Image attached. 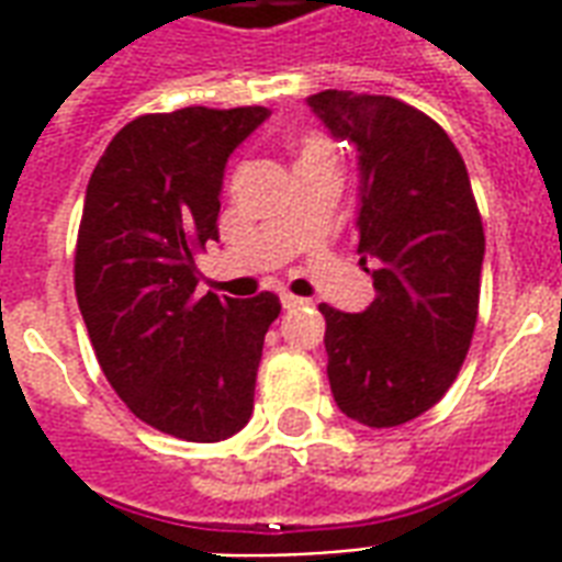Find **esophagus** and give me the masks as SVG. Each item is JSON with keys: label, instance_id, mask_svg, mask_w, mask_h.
<instances>
[{"label": "esophagus", "instance_id": "obj_1", "mask_svg": "<svg viewBox=\"0 0 562 562\" xmlns=\"http://www.w3.org/2000/svg\"><path fill=\"white\" fill-rule=\"evenodd\" d=\"M280 300H282V310H300L303 303H310V300L297 297V294H291V291H282Z\"/></svg>", "mask_w": 562, "mask_h": 562}]
</instances>
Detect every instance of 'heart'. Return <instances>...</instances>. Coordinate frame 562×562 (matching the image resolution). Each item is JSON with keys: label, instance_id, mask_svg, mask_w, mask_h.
<instances>
[{"label": "heart", "instance_id": "1", "mask_svg": "<svg viewBox=\"0 0 562 562\" xmlns=\"http://www.w3.org/2000/svg\"><path fill=\"white\" fill-rule=\"evenodd\" d=\"M321 161H333L336 165V149L318 132H303L297 138V167L321 165Z\"/></svg>", "mask_w": 562, "mask_h": 562}]
</instances>
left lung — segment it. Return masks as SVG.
<instances>
[{
  "instance_id": "obj_1",
  "label": "left lung",
  "mask_w": 562,
  "mask_h": 562,
  "mask_svg": "<svg viewBox=\"0 0 562 562\" xmlns=\"http://www.w3.org/2000/svg\"><path fill=\"white\" fill-rule=\"evenodd\" d=\"M310 105L359 149L357 252L376 291L359 315L318 306L329 389L353 422L397 427L442 401L471 348L486 250L477 200L460 149L424 111L353 91Z\"/></svg>"
}]
</instances>
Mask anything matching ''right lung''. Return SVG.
<instances>
[{"mask_svg":"<svg viewBox=\"0 0 562 562\" xmlns=\"http://www.w3.org/2000/svg\"><path fill=\"white\" fill-rule=\"evenodd\" d=\"M271 111L140 114L97 161L76 238V300L93 353L140 422L221 442L250 422L280 297L196 294L194 256L217 241L226 158Z\"/></svg>","mask_w":562,"mask_h":562,"instance_id":"obj_1","label":"right lung"}]
</instances>
